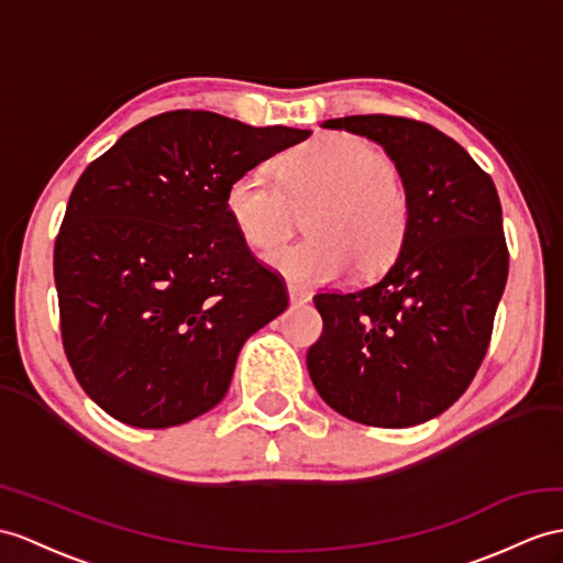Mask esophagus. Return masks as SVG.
Segmentation results:
<instances>
[{
	"instance_id": "esophagus-1",
	"label": "esophagus",
	"mask_w": 563,
	"mask_h": 563,
	"mask_svg": "<svg viewBox=\"0 0 563 563\" xmlns=\"http://www.w3.org/2000/svg\"><path fill=\"white\" fill-rule=\"evenodd\" d=\"M289 300L294 306H306L310 303V294L306 289H298V286H289Z\"/></svg>"
}]
</instances>
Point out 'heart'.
Returning a JSON list of instances; mask_svg holds the SVG:
<instances>
[{"mask_svg": "<svg viewBox=\"0 0 563 563\" xmlns=\"http://www.w3.org/2000/svg\"><path fill=\"white\" fill-rule=\"evenodd\" d=\"M279 176L265 167L231 178L224 205L239 236L255 251L277 249L308 217L303 243L267 255V265L291 286L336 282L355 265L363 277L385 272L410 231L408 190L391 159L351 133H327L279 159Z\"/></svg>", "mask_w": 563, "mask_h": 563, "instance_id": "b5f03b06", "label": "heart"}]
</instances>
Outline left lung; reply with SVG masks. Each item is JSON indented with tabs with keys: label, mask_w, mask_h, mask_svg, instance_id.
I'll use <instances>...</instances> for the list:
<instances>
[{
	"label": "left lung",
	"mask_w": 563,
	"mask_h": 563,
	"mask_svg": "<svg viewBox=\"0 0 563 563\" xmlns=\"http://www.w3.org/2000/svg\"><path fill=\"white\" fill-rule=\"evenodd\" d=\"M322 126L385 147L408 190L410 231L375 284L312 298L324 329L308 373L349 420L410 428L444 413L485 358L509 274L501 202L489 174L430 123L361 114Z\"/></svg>",
	"instance_id": "left-lung-1"
}]
</instances>
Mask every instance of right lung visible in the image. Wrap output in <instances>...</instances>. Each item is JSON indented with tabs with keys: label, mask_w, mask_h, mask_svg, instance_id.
<instances>
[{
	"label": "right lung",
	"mask_w": 563,
	"mask_h": 563,
	"mask_svg": "<svg viewBox=\"0 0 563 563\" xmlns=\"http://www.w3.org/2000/svg\"><path fill=\"white\" fill-rule=\"evenodd\" d=\"M308 135L176 109L80 174L54 284L66 358L104 413L162 430L224 399L245 341L289 306L231 222L227 188Z\"/></svg>",
	"instance_id": "right-lung-1"
}]
</instances>
